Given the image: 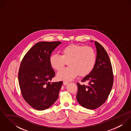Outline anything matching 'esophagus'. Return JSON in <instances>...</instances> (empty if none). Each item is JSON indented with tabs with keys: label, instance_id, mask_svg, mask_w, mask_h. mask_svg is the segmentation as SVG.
<instances>
[{
	"label": "esophagus",
	"instance_id": "obj_1",
	"mask_svg": "<svg viewBox=\"0 0 131 131\" xmlns=\"http://www.w3.org/2000/svg\"><path fill=\"white\" fill-rule=\"evenodd\" d=\"M63 84H64V85H67L69 83V82L68 81H64L63 82Z\"/></svg>",
	"mask_w": 131,
	"mask_h": 131
}]
</instances>
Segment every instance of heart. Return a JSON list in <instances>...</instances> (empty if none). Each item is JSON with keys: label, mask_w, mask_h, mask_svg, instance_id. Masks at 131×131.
Listing matches in <instances>:
<instances>
[{"label": "heart", "mask_w": 131, "mask_h": 131, "mask_svg": "<svg viewBox=\"0 0 131 131\" xmlns=\"http://www.w3.org/2000/svg\"><path fill=\"white\" fill-rule=\"evenodd\" d=\"M96 61V53L90 46L77 44L69 45L61 50V55L54 53L49 58L52 69L61 70L68 61V68L62 69L57 74L59 80H71L78 75L85 77L93 70Z\"/></svg>", "instance_id": "1"}]
</instances>
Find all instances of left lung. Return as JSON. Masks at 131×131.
<instances>
[{
    "label": "left lung",
    "mask_w": 131,
    "mask_h": 131,
    "mask_svg": "<svg viewBox=\"0 0 131 131\" xmlns=\"http://www.w3.org/2000/svg\"><path fill=\"white\" fill-rule=\"evenodd\" d=\"M97 50L95 65L92 71L87 75L82 82L77 83V99L83 107L94 110L102 105L107 100L112 89L113 74L112 66L108 55L104 47L95 41Z\"/></svg>",
    "instance_id": "8db88e82"
}]
</instances>
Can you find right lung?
Listing matches in <instances>:
<instances>
[{
  "instance_id": "obj_1",
  "label": "right lung",
  "mask_w": 131,
  "mask_h": 131,
  "mask_svg": "<svg viewBox=\"0 0 131 131\" xmlns=\"http://www.w3.org/2000/svg\"><path fill=\"white\" fill-rule=\"evenodd\" d=\"M61 43L38 42L21 61L18 73L20 92L28 104L37 110L49 108L58 98L63 82H50L56 73L50 66L49 58Z\"/></svg>"
}]
</instances>
